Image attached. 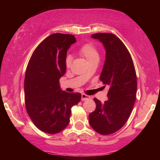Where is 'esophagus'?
I'll return each mask as SVG.
<instances>
[{"label":"esophagus","mask_w":160,"mask_h":160,"mask_svg":"<svg viewBox=\"0 0 160 160\" xmlns=\"http://www.w3.org/2000/svg\"><path fill=\"white\" fill-rule=\"evenodd\" d=\"M91 99V97L88 95V94H82V101H86V100H89Z\"/></svg>","instance_id":"esophagus-1"}]
</instances>
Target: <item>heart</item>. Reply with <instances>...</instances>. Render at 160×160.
I'll return each instance as SVG.
<instances>
[{
    "label": "heart",
    "mask_w": 160,
    "mask_h": 160,
    "mask_svg": "<svg viewBox=\"0 0 160 160\" xmlns=\"http://www.w3.org/2000/svg\"><path fill=\"white\" fill-rule=\"evenodd\" d=\"M79 53L88 62L92 61L94 59L99 58V53L96 47L92 44H90V43H88V44L82 46L79 49ZM71 62V56H67L66 58V66L67 68H69L70 66Z\"/></svg>",
    "instance_id": "heart-1"
}]
</instances>
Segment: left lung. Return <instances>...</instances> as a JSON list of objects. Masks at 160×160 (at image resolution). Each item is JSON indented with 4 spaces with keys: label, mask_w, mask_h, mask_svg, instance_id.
Instances as JSON below:
<instances>
[{
    "label": "left lung",
    "mask_w": 160,
    "mask_h": 160,
    "mask_svg": "<svg viewBox=\"0 0 160 160\" xmlns=\"http://www.w3.org/2000/svg\"><path fill=\"white\" fill-rule=\"evenodd\" d=\"M92 37L99 39L106 50L100 81L109 90L104 103L94 99L96 109L89 115V123L98 133L109 135L122 128L131 115L136 99V72L131 54L118 37L96 33Z\"/></svg>",
    "instance_id": "1"
}]
</instances>
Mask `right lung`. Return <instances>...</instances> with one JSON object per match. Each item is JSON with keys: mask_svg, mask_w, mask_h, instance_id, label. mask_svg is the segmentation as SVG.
<instances>
[{"mask_svg": "<svg viewBox=\"0 0 160 160\" xmlns=\"http://www.w3.org/2000/svg\"><path fill=\"white\" fill-rule=\"evenodd\" d=\"M76 42L72 34L56 33L46 38L34 51L24 82L27 112L40 131L61 132L68 125L71 108L81 94L62 91L61 77L66 73L67 51Z\"/></svg>", "mask_w": 160, "mask_h": 160, "instance_id": "1", "label": "right lung"}]
</instances>
